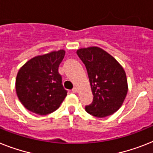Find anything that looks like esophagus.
Instances as JSON below:
<instances>
[{"instance_id": "esophagus-1", "label": "esophagus", "mask_w": 153, "mask_h": 153, "mask_svg": "<svg viewBox=\"0 0 153 153\" xmlns=\"http://www.w3.org/2000/svg\"><path fill=\"white\" fill-rule=\"evenodd\" d=\"M72 92L73 93H77V92H78V88H76V87H74V88H72Z\"/></svg>"}]
</instances>
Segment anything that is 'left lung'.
Masks as SVG:
<instances>
[{"label": "left lung", "instance_id": "8db88e82", "mask_svg": "<svg viewBox=\"0 0 153 153\" xmlns=\"http://www.w3.org/2000/svg\"><path fill=\"white\" fill-rule=\"evenodd\" d=\"M77 54L86 68L93 101L85 106L86 112L96 117L115 113L128 92L125 71L108 53L99 47L79 49Z\"/></svg>", "mask_w": 153, "mask_h": 153}]
</instances>
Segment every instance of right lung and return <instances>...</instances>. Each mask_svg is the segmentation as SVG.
I'll return each instance as SVG.
<instances>
[{
    "label": "right lung",
    "mask_w": 153,
    "mask_h": 153,
    "mask_svg": "<svg viewBox=\"0 0 153 153\" xmlns=\"http://www.w3.org/2000/svg\"><path fill=\"white\" fill-rule=\"evenodd\" d=\"M65 51L61 50L37 56L19 71L15 88L20 102L27 110L47 115L59 108L67 96L58 68Z\"/></svg>",
    "instance_id": "add662e5"
}]
</instances>
